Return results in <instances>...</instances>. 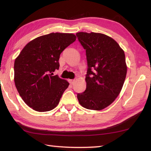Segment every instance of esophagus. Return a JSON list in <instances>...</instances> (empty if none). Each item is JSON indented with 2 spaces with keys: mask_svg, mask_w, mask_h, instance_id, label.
Segmentation results:
<instances>
[{
  "mask_svg": "<svg viewBox=\"0 0 151 151\" xmlns=\"http://www.w3.org/2000/svg\"><path fill=\"white\" fill-rule=\"evenodd\" d=\"M68 81H69V83L71 84V85H73V83H75V80H73V79H70V80H68Z\"/></svg>",
  "mask_w": 151,
  "mask_h": 151,
  "instance_id": "34e87169",
  "label": "esophagus"
}]
</instances>
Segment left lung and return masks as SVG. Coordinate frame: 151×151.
I'll list each match as a JSON object with an SVG mask.
<instances>
[{"instance_id": "obj_1", "label": "left lung", "mask_w": 151, "mask_h": 151, "mask_svg": "<svg viewBox=\"0 0 151 151\" xmlns=\"http://www.w3.org/2000/svg\"><path fill=\"white\" fill-rule=\"evenodd\" d=\"M76 35L86 50L88 65L86 90L77 94V99L84 108L101 111L121 93L127 72L124 52L113 39L102 33Z\"/></svg>"}]
</instances>
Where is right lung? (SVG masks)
I'll return each instance as SVG.
<instances>
[{
  "instance_id": "right-lung-1",
  "label": "right lung",
  "mask_w": 151,
  "mask_h": 151,
  "mask_svg": "<svg viewBox=\"0 0 151 151\" xmlns=\"http://www.w3.org/2000/svg\"><path fill=\"white\" fill-rule=\"evenodd\" d=\"M72 33L52 32L30 41L16 58L14 84L22 100L36 111L54 109L69 83L53 76L60 55L76 40Z\"/></svg>"
}]
</instances>
